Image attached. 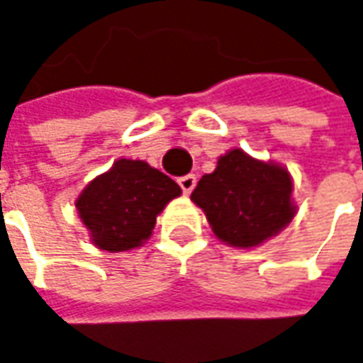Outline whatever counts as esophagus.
Instances as JSON below:
<instances>
[{"label": "esophagus", "mask_w": 363, "mask_h": 363, "mask_svg": "<svg viewBox=\"0 0 363 363\" xmlns=\"http://www.w3.org/2000/svg\"><path fill=\"white\" fill-rule=\"evenodd\" d=\"M177 184H179V188H182L184 194H190V191L196 188V175L188 173V175L179 177V179H177Z\"/></svg>", "instance_id": "obj_1"}]
</instances>
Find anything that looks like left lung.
I'll return each instance as SVG.
<instances>
[{"label":"left lung","mask_w":363,"mask_h":363,"mask_svg":"<svg viewBox=\"0 0 363 363\" xmlns=\"http://www.w3.org/2000/svg\"><path fill=\"white\" fill-rule=\"evenodd\" d=\"M214 235L230 247H257L278 235L294 214L292 177L278 163H265L230 149L216 169L202 175L191 191Z\"/></svg>","instance_id":"1"}]
</instances>
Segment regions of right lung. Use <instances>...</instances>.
Here are the masks:
<instances>
[{
    "instance_id": "obj_1",
    "label": "right lung",
    "mask_w": 363,
    "mask_h": 363,
    "mask_svg": "<svg viewBox=\"0 0 363 363\" xmlns=\"http://www.w3.org/2000/svg\"><path fill=\"white\" fill-rule=\"evenodd\" d=\"M182 188L145 161L118 159L112 169L91 179L75 208L96 247L110 253L130 251L153 233L157 214Z\"/></svg>"
}]
</instances>
